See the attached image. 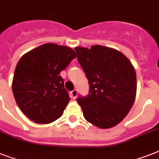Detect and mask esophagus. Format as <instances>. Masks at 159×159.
Segmentation results:
<instances>
[{
    "mask_svg": "<svg viewBox=\"0 0 159 159\" xmlns=\"http://www.w3.org/2000/svg\"><path fill=\"white\" fill-rule=\"evenodd\" d=\"M71 96H72V97L73 99H76L77 97V90L74 89L73 91H72V92H71Z\"/></svg>",
    "mask_w": 159,
    "mask_h": 159,
    "instance_id": "esophagus-1",
    "label": "esophagus"
}]
</instances>
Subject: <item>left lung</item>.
Segmentation results:
<instances>
[{
	"mask_svg": "<svg viewBox=\"0 0 159 159\" xmlns=\"http://www.w3.org/2000/svg\"><path fill=\"white\" fill-rule=\"evenodd\" d=\"M75 50L90 85L88 96L77 99L84 118L98 128L116 126L128 115L135 100L134 67L115 48L93 45L76 47Z\"/></svg>",
	"mask_w": 159,
	"mask_h": 159,
	"instance_id": "8db88e82",
	"label": "left lung"
}]
</instances>
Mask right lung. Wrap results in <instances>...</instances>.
Instances as JSON below:
<instances>
[{
    "label": "right lung",
    "instance_id": "obj_1",
    "mask_svg": "<svg viewBox=\"0 0 159 159\" xmlns=\"http://www.w3.org/2000/svg\"><path fill=\"white\" fill-rule=\"evenodd\" d=\"M77 57L72 48L44 43L19 60L12 92L21 111L37 124H49L61 117L70 101L60 72Z\"/></svg>",
    "mask_w": 159,
    "mask_h": 159
}]
</instances>
